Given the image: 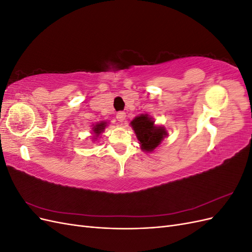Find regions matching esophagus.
<instances>
[{"label": "esophagus", "mask_w": 252, "mask_h": 252, "mask_svg": "<svg viewBox=\"0 0 252 252\" xmlns=\"http://www.w3.org/2000/svg\"><path fill=\"white\" fill-rule=\"evenodd\" d=\"M125 118H126V113L125 112L120 111V112L117 113V119H118L119 122H121V123H122V122H124Z\"/></svg>", "instance_id": "34e87169"}]
</instances>
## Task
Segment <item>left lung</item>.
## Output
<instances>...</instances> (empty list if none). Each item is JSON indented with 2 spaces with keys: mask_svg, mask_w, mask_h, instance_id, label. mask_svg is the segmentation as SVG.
<instances>
[{
  "mask_svg": "<svg viewBox=\"0 0 252 252\" xmlns=\"http://www.w3.org/2000/svg\"><path fill=\"white\" fill-rule=\"evenodd\" d=\"M130 126L140 141V147L145 152H154L162 141L168 136L166 128L155 124V120L148 114H141L135 117L131 122Z\"/></svg>",
  "mask_w": 252,
  "mask_h": 252,
  "instance_id": "8db88e82",
  "label": "left lung"
}]
</instances>
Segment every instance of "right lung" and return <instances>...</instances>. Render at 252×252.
I'll list each match as a JSON object with an SVG mask.
<instances>
[{"instance_id":"add662e5","label":"right lung","mask_w":252,"mask_h":252,"mask_svg":"<svg viewBox=\"0 0 252 252\" xmlns=\"http://www.w3.org/2000/svg\"><path fill=\"white\" fill-rule=\"evenodd\" d=\"M108 126V123L106 121H101L96 123L95 125H93V128H91V139H93L94 142H96L98 139L101 138V134L104 132L105 128Z\"/></svg>"}]
</instances>
